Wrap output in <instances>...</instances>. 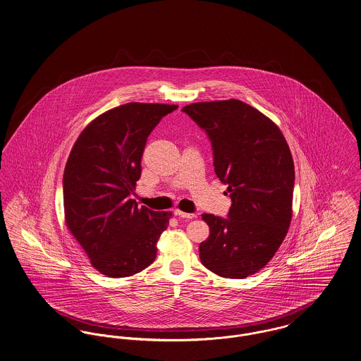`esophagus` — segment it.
<instances>
[{
  "label": "esophagus",
  "mask_w": 361,
  "mask_h": 361,
  "mask_svg": "<svg viewBox=\"0 0 361 361\" xmlns=\"http://www.w3.org/2000/svg\"><path fill=\"white\" fill-rule=\"evenodd\" d=\"M173 214H175L176 216L183 217V219H194V217H195L194 214H186V212H183V211H180V209H175Z\"/></svg>",
  "instance_id": "34e87169"
}]
</instances>
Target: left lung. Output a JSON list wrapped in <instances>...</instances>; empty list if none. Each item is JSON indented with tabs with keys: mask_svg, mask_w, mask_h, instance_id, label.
<instances>
[{
	"mask_svg": "<svg viewBox=\"0 0 361 361\" xmlns=\"http://www.w3.org/2000/svg\"><path fill=\"white\" fill-rule=\"evenodd\" d=\"M208 134L217 178L227 185V219L204 214L208 240L200 243L204 267L243 279L275 256L293 216L294 163L279 127L240 99L195 102L182 108Z\"/></svg>",
	"mask_w": 361,
	"mask_h": 361,
	"instance_id": "obj_1",
	"label": "left lung"
}]
</instances>
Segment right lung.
I'll return each mask as SVG.
<instances>
[{
    "label": "right lung",
    "mask_w": 361,
    "mask_h": 361,
    "mask_svg": "<svg viewBox=\"0 0 361 361\" xmlns=\"http://www.w3.org/2000/svg\"><path fill=\"white\" fill-rule=\"evenodd\" d=\"M178 105L128 102L90 121L75 141L63 178L64 219L92 267L126 278L152 264L172 212L138 208L131 194L152 130Z\"/></svg>",
    "instance_id": "add662e5"
}]
</instances>
